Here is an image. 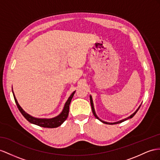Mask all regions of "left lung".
<instances>
[{"instance_id":"1","label":"left lung","mask_w":160,"mask_h":160,"mask_svg":"<svg viewBox=\"0 0 160 160\" xmlns=\"http://www.w3.org/2000/svg\"><path fill=\"white\" fill-rule=\"evenodd\" d=\"M90 100H91V108H92V113H93V114H94V116H95V117L97 118V119H98V120H99V118L97 117V116L96 115V113H95V109H94V106H93V103H92V97H91V96H90ZM140 107H141V105L139 106V108L137 109V111L135 112L134 113H132V115H131L130 116H129L128 118H126V119H124V120H120V121H119V122H115V123H108V122H104V121H102V120H100V121L101 122H102L103 123H105V124H120V123H122V122H124V121H126V120H127L128 119H130V118H132L135 114H136V113L138 112V110L139 109V108H140Z\"/></svg>"}]
</instances>
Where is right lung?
I'll list each match as a JSON object with an SVG mask.
<instances>
[{
  "label": "right lung",
  "instance_id": "1",
  "mask_svg": "<svg viewBox=\"0 0 160 160\" xmlns=\"http://www.w3.org/2000/svg\"><path fill=\"white\" fill-rule=\"evenodd\" d=\"M74 93H75V91L73 92L72 95H70V97H69V99H68L67 102L65 104L64 108L63 109L62 112H61L58 116L51 118V119H39V118H34V117L30 116L29 114H28L27 113H26L23 111V109L20 107V105H19L17 99H16V98L14 95V93L13 92L14 99H15V101L16 103V105H17V106H18V108L19 109V112L22 113L23 117L25 118L28 122L32 123V124H36V125L41 126V127H44V128H57V127L61 126L65 120H66L68 116V114H69V105H70L71 101L72 99L73 95H74Z\"/></svg>",
  "mask_w": 160,
  "mask_h": 160
}]
</instances>
